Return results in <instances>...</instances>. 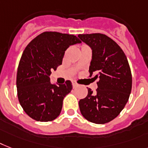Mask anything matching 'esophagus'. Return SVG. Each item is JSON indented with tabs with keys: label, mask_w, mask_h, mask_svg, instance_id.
Masks as SVG:
<instances>
[{
	"label": "esophagus",
	"mask_w": 148,
	"mask_h": 148,
	"mask_svg": "<svg viewBox=\"0 0 148 148\" xmlns=\"http://www.w3.org/2000/svg\"><path fill=\"white\" fill-rule=\"evenodd\" d=\"M72 85H73V87H74V88H75V87H77V86H78V84H77L76 82H72Z\"/></svg>",
	"instance_id": "esophagus-1"
}]
</instances>
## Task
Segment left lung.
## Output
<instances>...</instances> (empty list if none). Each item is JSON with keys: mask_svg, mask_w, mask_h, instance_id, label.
Segmentation results:
<instances>
[{"mask_svg": "<svg viewBox=\"0 0 148 148\" xmlns=\"http://www.w3.org/2000/svg\"><path fill=\"white\" fill-rule=\"evenodd\" d=\"M80 40L90 47L92 59L89 72L99 79L97 92L79 101L82 116L96 124H105L119 116L130 96L132 77L124 51L117 43L100 33L80 34Z\"/></svg>", "mask_w": 148, "mask_h": 148, "instance_id": "left-lung-1", "label": "left lung"}]
</instances>
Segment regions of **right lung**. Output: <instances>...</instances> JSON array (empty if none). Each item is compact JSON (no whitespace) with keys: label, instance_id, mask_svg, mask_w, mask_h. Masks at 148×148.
I'll return each mask as SVG.
<instances>
[{"label":"right lung","instance_id":"obj_1","mask_svg":"<svg viewBox=\"0 0 148 148\" xmlns=\"http://www.w3.org/2000/svg\"><path fill=\"white\" fill-rule=\"evenodd\" d=\"M80 42L74 35L45 32L26 47L18 66L16 88L20 105L29 117L49 122L59 116L72 84L70 80L64 84H51L50 75L62 64L68 47Z\"/></svg>","mask_w":148,"mask_h":148}]
</instances>
